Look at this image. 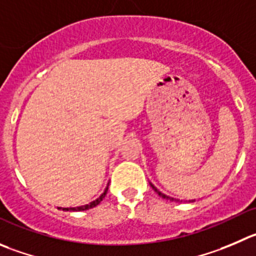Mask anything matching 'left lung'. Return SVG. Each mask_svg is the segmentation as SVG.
I'll use <instances>...</instances> for the list:
<instances>
[{
  "label": "left lung",
  "instance_id": "obj_1",
  "mask_svg": "<svg viewBox=\"0 0 256 256\" xmlns=\"http://www.w3.org/2000/svg\"><path fill=\"white\" fill-rule=\"evenodd\" d=\"M150 186H152V188H153V190H154V191H156V192H157V194H160V197H163V198H166V200H170V201H176V198H174V197H170V196H167V194H162V192H160V191H158V190H157V188H156V187H154V186H153V184H150ZM177 201H178V200H177ZM190 202H191V201H190Z\"/></svg>",
  "mask_w": 256,
  "mask_h": 256
}]
</instances>
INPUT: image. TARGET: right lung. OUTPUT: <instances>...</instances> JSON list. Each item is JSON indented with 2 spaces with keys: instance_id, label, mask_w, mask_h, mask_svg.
Here are the masks:
<instances>
[{
  "instance_id": "1",
  "label": "right lung",
  "mask_w": 256,
  "mask_h": 256,
  "mask_svg": "<svg viewBox=\"0 0 256 256\" xmlns=\"http://www.w3.org/2000/svg\"><path fill=\"white\" fill-rule=\"evenodd\" d=\"M108 186H109V184H108ZM108 186H106V188L104 190V192L100 194V196L98 197V198L94 200V201H92V202L88 204V205L78 206V208H59V210H62V211H85V210H89V208H96V205H99V204H100L102 200H103L104 197H106V191H108Z\"/></svg>"
}]
</instances>
